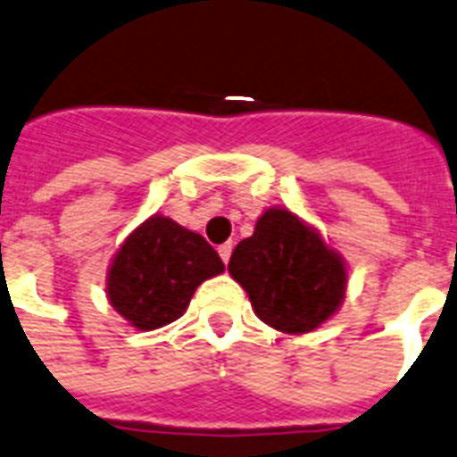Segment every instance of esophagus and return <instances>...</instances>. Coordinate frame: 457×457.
<instances>
[{
  "instance_id": "obj_1",
  "label": "esophagus",
  "mask_w": 457,
  "mask_h": 457,
  "mask_svg": "<svg viewBox=\"0 0 457 457\" xmlns=\"http://www.w3.org/2000/svg\"><path fill=\"white\" fill-rule=\"evenodd\" d=\"M232 248H234V245L229 244V241H228V244L220 245V248H218V255H220V260H223L225 264H228V262H229V255H232Z\"/></svg>"
}]
</instances>
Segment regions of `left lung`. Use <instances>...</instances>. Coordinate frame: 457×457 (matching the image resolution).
<instances>
[{"label": "left lung", "mask_w": 457, "mask_h": 457, "mask_svg": "<svg viewBox=\"0 0 457 457\" xmlns=\"http://www.w3.org/2000/svg\"><path fill=\"white\" fill-rule=\"evenodd\" d=\"M228 271L262 322L287 336L322 327L347 295L345 257L287 206L262 212L255 232L234 248Z\"/></svg>", "instance_id": "obj_1"}]
</instances>
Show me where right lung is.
<instances>
[{"mask_svg": "<svg viewBox=\"0 0 457 457\" xmlns=\"http://www.w3.org/2000/svg\"><path fill=\"white\" fill-rule=\"evenodd\" d=\"M223 271V260L202 234L154 213L110 260L105 296L129 327L154 331L179 320L195 289Z\"/></svg>", "mask_w": 457, "mask_h": 457, "instance_id": "1", "label": "right lung"}]
</instances>
